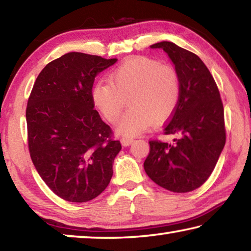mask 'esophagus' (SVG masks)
I'll use <instances>...</instances> for the list:
<instances>
[{
    "mask_svg": "<svg viewBox=\"0 0 251 251\" xmlns=\"http://www.w3.org/2000/svg\"><path fill=\"white\" fill-rule=\"evenodd\" d=\"M133 142H134V139L133 138H128V137H123L122 139H121V143H122V145L123 146H129L130 144H133Z\"/></svg>",
    "mask_w": 251,
    "mask_h": 251,
    "instance_id": "obj_1",
    "label": "esophagus"
}]
</instances>
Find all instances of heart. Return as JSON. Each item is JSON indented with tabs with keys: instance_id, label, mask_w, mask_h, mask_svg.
<instances>
[{
	"instance_id": "1",
	"label": "heart",
	"mask_w": 251,
	"mask_h": 251,
	"mask_svg": "<svg viewBox=\"0 0 251 251\" xmlns=\"http://www.w3.org/2000/svg\"><path fill=\"white\" fill-rule=\"evenodd\" d=\"M110 80H100L92 90L96 108L110 123L117 121L128 97L129 109L117 123V133L133 137L151 122L163 123L173 115L180 96V84L171 66L155 59L130 57L110 74Z\"/></svg>"
}]
</instances>
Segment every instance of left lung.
Returning <instances> with one entry per match:
<instances>
[{"label":"left lung","instance_id":"left-lung-1","mask_svg":"<svg viewBox=\"0 0 251 251\" xmlns=\"http://www.w3.org/2000/svg\"><path fill=\"white\" fill-rule=\"evenodd\" d=\"M151 49H161L171 58L180 96L164 128V134L177 138L171 144L151 141L144 169L163 188L188 193L208 179L224 150V106L214 77L196 54L166 41Z\"/></svg>","mask_w":251,"mask_h":251}]
</instances>
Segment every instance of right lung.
Returning <instances> with one entry per match:
<instances>
[{"mask_svg":"<svg viewBox=\"0 0 251 251\" xmlns=\"http://www.w3.org/2000/svg\"><path fill=\"white\" fill-rule=\"evenodd\" d=\"M117 58L72 52L49 63L34 83L26 108L28 150L37 173L66 201L86 202L108 186L122 150L94 109L97 74Z\"/></svg>","mask_w":251,"mask_h":251,"instance_id":"obj_1","label":"right lung"}]
</instances>
